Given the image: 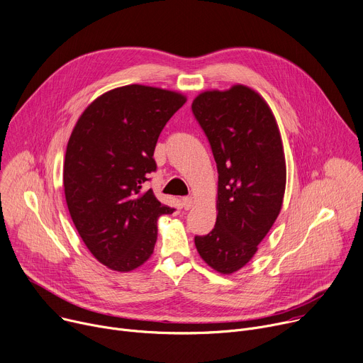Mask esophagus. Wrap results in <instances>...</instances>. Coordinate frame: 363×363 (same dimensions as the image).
<instances>
[{"instance_id": "1", "label": "esophagus", "mask_w": 363, "mask_h": 363, "mask_svg": "<svg viewBox=\"0 0 363 363\" xmlns=\"http://www.w3.org/2000/svg\"><path fill=\"white\" fill-rule=\"evenodd\" d=\"M192 206H194V199H192V196H184V199H182L184 210H191Z\"/></svg>"}]
</instances>
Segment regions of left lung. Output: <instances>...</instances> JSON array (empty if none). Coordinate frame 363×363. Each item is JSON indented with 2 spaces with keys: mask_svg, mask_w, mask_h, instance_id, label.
<instances>
[{
  "mask_svg": "<svg viewBox=\"0 0 363 363\" xmlns=\"http://www.w3.org/2000/svg\"><path fill=\"white\" fill-rule=\"evenodd\" d=\"M192 113L218 171L216 225L207 236H195V247L208 267L230 275L253 257L282 208L281 133L267 101L246 85L201 92Z\"/></svg>",
  "mask_w": 363,
  "mask_h": 363,
  "instance_id": "8db88e82",
  "label": "left lung"
}]
</instances>
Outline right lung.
Instances as JSON below:
<instances>
[{"label": "right lung", "instance_id": "obj_1", "mask_svg": "<svg viewBox=\"0 0 363 363\" xmlns=\"http://www.w3.org/2000/svg\"><path fill=\"white\" fill-rule=\"evenodd\" d=\"M186 96L156 86L125 85L104 92L78 118L67 146L63 186L71 218L94 257L130 272L150 257L157 218L175 208L145 191L156 171L162 128Z\"/></svg>", "mask_w": 363, "mask_h": 363}]
</instances>
